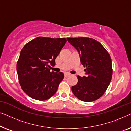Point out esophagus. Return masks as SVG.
I'll return each instance as SVG.
<instances>
[{
	"label": "esophagus",
	"instance_id": "obj_1",
	"mask_svg": "<svg viewBox=\"0 0 131 131\" xmlns=\"http://www.w3.org/2000/svg\"><path fill=\"white\" fill-rule=\"evenodd\" d=\"M70 73H64V76H65V77H67V76H70Z\"/></svg>",
	"mask_w": 131,
	"mask_h": 131
}]
</instances>
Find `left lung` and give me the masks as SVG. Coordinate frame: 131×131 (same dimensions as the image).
<instances>
[{
    "instance_id": "left-lung-1",
    "label": "left lung",
    "mask_w": 131,
    "mask_h": 131,
    "mask_svg": "<svg viewBox=\"0 0 131 131\" xmlns=\"http://www.w3.org/2000/svg\"><path fill=\"white\" fill-rule=\"evenodd\" d=\"M67 41L78 51L85 67V76H78V82L71 87L73 94L83 101H94L108 88L112 78L110 56L97 40L89 37H68Z\"/></svg>"
}]
</instances>
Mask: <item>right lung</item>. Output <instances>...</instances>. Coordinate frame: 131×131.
<instances>
[{"instance_id":"1","label":"right lung","mask_w":131,"mask_h":131,"mask_svg":"<svg viewBox=\"0 0 131 131\" xmlns=\"http://www.w3.org/2000/svg\"><path fill=\"white\" fill-rule=\"evenodd\" d=\"M67 40L66 38L37 37L25 45L17 64L19 84L33 99L43 101L57 92L64 79L62 72L50 71Z\"/></svg>"}]
</instances>
